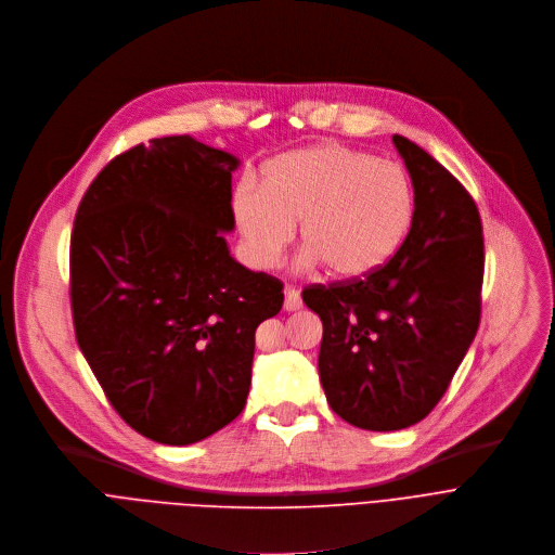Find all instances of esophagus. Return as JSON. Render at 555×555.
Returning a JSON list of instances; mask_svg holds the SVG:
<instances>
[{"mask_svg": "<svg viewBox=\"0 0 555 555\" xmlns=\"http://www.w3.org/2000/svg\"><path fill=\"white\" fill-rule=\"evenodd\" d=\"M301 308V295L297 288L293 286H286L284 288V310H299Z\"/></svg>", "mask_w": 555, "mask_h": 555, "instance_id": "obj_1", "label": "esophagus"}]
</instances>
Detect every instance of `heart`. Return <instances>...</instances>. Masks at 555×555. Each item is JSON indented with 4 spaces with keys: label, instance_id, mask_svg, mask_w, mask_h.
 Wrapping results in <instances>:
<instances>
[{
    "label": "heart",
    "instance_id": "heart-1",
    "mask_svg": "<svg viewBox=\"0 0 555 555\" xmlns=\"http://www.w3.org/2000/svg\"><path fill=\"white\" fill-rule=\"evenodd\" d=\"M238 230L258 267H271L295 236L304 264L323 262L337 278H363L402 247L415 216L409 175L380 157L337 144L278 155L260 188L234 194Z\"/></svg>",
    "mask_w": 555,
    "mask_h": 555
}]
</instances>
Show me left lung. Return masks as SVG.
<instances>
[{"label":"left lung","mask_w":555,"mask_h":555,"mask_svg":"<svg viewBox=\"0 0 555 555\" xmlns=\"http://www.w3.org/2000/svg\"><path fill=\"white\" fill-rule=\"evenodd\" d=\"M393 144L415 192L402 247L370 275L301 291L323 323L319 378L327 404L365 430L424 420L481 319L486 256L475 198L424 149L402 135Z\"/></svg>","instance_id":"1"}]
</instances>
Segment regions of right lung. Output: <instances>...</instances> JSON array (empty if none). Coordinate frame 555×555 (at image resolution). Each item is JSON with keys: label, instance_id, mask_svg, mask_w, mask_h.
Returning <instances> with one entry per match:
<instances>
[{"label": "right lung", "instance_id": "right-lung-1", "mask_svg": "<svg viewBox=\"0 0 555 555\" xmlns=\"http://www.w3.org/2000/svg\"><path fill=\"white\" fill-rule=\"evenodd\" d=\"M238 159L190 135L111 159L87 188L69 241L76 341L106 400L140 435L194 444L241 415L256 327L284 284L245 269L234 230Z\"/></svg>", "mask_w": 555, "mask_h": 555}]
</instances>
